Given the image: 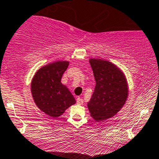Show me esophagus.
<instances>
[{
	"label": "esophagus",
	"instance_id": "34e87169",
	"mask_svg": "<svg viewBox=\"0 0 159 159\" xmlns=\"http://www.w3.org/2000/svg\"><path fill=\"white\" fill-rule=\"evenodd\" d=\"M77 103H78V105H83V103H84V100H83L81 98H80V97H78V98H77Z\"/></svg>",
	"mask_w": 159,
	"mask_h": 159
}]
</instances>
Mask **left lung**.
Listing matches in <instances>:
<instances>
[{
	"mask_svg": "<svg viewBox=\"0 0 159 159\" xmlns=\"http://www.w3.org/2000/svg\"><path fill=\"white\" fill-rule=\"evenodd\" d=\"M96 84L88 102L90 115L95 121L106 120L116 115L128 98V84L120 67L106 60L90 58Z\"/></svg>",
	"mask_w": 159,
	"mask_h": 159,
	"instance_id": "1",
	"label": "left lung"
}]
</instances>
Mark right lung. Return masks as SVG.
I'll return each instance as SVG.
<instances>
[{
  "instance_id": "1",
  "label": "right lung",
  "mask_w": 159,
  "mask_h": 159,
  "mask_svg": "<svg viewBox=\"0 0 159 159\" xmlns=\"http://www.w3.org/2000/svg\"><path fill=\"white\" fill-rule=\"evenodd\" d=\"M68 65L67 61L49 63L39 69L32 79V98L37 107L49 116H61L67 108L76 103L71 92L61 83Z\"/></svg>"
}]
</instances>
